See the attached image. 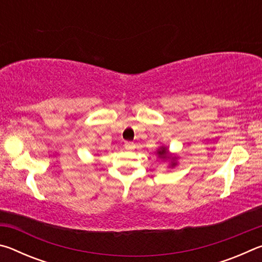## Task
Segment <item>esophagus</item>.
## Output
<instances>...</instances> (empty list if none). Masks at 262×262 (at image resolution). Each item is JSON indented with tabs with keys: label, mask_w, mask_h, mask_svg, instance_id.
<instances>
[{
	"label": "esophagus",
	"mask_w": 262,
	"mask_h": 262,
	"mask_svg": "<svg viewBox=\"0 0 262 262\" xmlns=\"http://www.w3.org/2000/svg\"><path fill=\"white\" fill-rule=\"evenodd\" d=\"M125 148H126L127 150H129V151H132V150L135 149V144L132 143V142H126V143H125Z\"/></svg>",
	"instance_id": "esophagus-1"
}]
</instances>
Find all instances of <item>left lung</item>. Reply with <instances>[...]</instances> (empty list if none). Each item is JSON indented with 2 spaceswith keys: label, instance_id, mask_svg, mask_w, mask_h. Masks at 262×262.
Returning a JSON list of instances; mask_svg holds the SVG:
<instances>
[{
  "label": "left lung",
  "instance_id": "1",
  "mask_svg": "<svg viewBox=\"0 0 262 262\" xmlns=\"http://www.w3.org/2000/svg\"><path fill=\"white\" fill-rule=\"evenodd\" d=\"M156 155L158 156L159 159H163V161H167L168 162V166L171 168L172 167H176L178 165V163H177V159H178V156L174 154H171L170 150H168L167 147L165 145H161L157 150H156Z\"/></svg>",
  "mask_w": 262,
  "mask_h": 262
}]
</instances>
